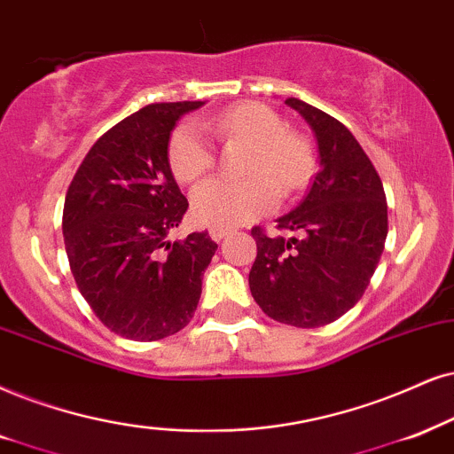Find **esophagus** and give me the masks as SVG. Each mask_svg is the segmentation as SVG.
<instances>
[{
  "label": "esophagus",
  "mask_w": 454,
  "mask_h": 454,
  "mask_svg": "<svg viewBox=\"0 0 454 454\" xmlns=\"http://www.w3.org/2000/svg\"><path fill=\"white\" fill-rule=\"evenodd\" d=\"M228 234H231V231L228 228H222V226H211L209 228V237L215 240V243H220L222 239H226Z\"/></svg>",
  "instance_id": "34e87169"
}]
</instances>
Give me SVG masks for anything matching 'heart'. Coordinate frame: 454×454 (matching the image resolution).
Wrapping results in <instances>:
<instances>
[{
	"mask_svg": "<svg viewBox=\"0 0 454 454\" xmlns=\"http://www.w3.org/2000/svg\"><path fill=\"white\" fill-rule=\"evenodd\" d=\"M203 128L223 140H245L251 151L245 160V180L211 177L192 191L197 220L211 226L234 228L272 211L278 188L294 194L308 184L314 159L301 136L286 131L272 108L260 102H240L215 117L203 119ZM197 121H182L169 137V165L180 182H192L214 168V146Z\"/></svg>",
	"mask_w": 454,
	"mask_h": 454,
	"instance_id": "b5f03b06",
	"label": "heart"
}]
</instances>
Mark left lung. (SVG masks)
Listing matches in <instances>:
<instances>
[{"mask_svg":"<svg viewBox=\"0 0 454 454\" xmlns=\"http://www.w3.org/2000/svg\"><path fill=\"white\" fill-rule=\"evenodd\" d=\"M318 146V174L278 228L300 237H266L254 228L257 257L249 272L254 300L278 323L314 329L356 306L371 283L387 237L381 177L346 125L317 106L286 98Z\"/></svg>","mask_w":454,"mask_h":454,"instance_id":"obj_1","label":"left lung"}]
</instances>
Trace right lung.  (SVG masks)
Wrapping results in <instances>:
<instances>
[{
    "label": "right lung",
    "instance_id": "right-lung-1",
    "mask_svg": "<svg viewBox=\"0 0 454 454\" xmlns=\"http://www.w3.org/2000/svg\"><path fill=\"white\" fill-rule=\"evenodd\" d=\"M205 102H160L98 137L65 199L62 234L71 272L113 333L157 341L191 323L217 245L207 232L169 240L188 200L169 165V136Z\"/></svg>",
    "mask_w": 454,
    "mask_h": 454
}]
</instances>
